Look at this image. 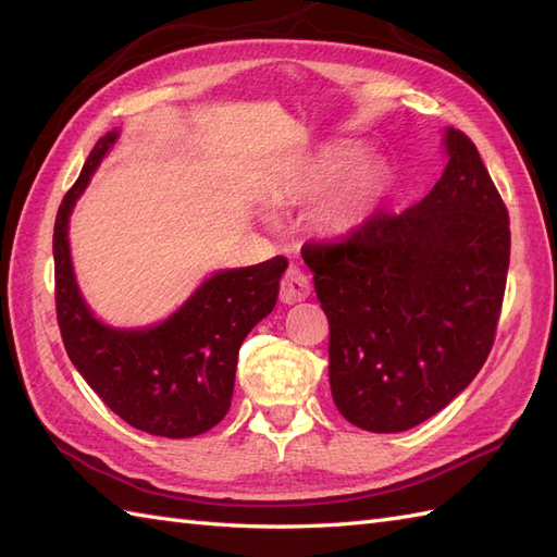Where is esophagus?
<instances>
[{
  "label": "esophagus",
  "mask_w": 557,
  "mask_h": 557,
  "mask_svg": "<svg viewBox=\"0 0 557 557\" xmlns=\"http://www.w3.org/2000/svg\"><path fill=\"white\" fill-rule=\"evenodd\" d=\"M310 296V280L304 273V270H298L296 265H292L287 273L282 277L280 284V298L284 304H298V301H306Z\"/></svg>",
  "instance_id": "1"
}]
</instances>
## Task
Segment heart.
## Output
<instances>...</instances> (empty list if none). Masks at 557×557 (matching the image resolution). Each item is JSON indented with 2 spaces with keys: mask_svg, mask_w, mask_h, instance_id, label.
<instances>
[{
  "mask_svg": "<svg viewBox=\"0 0 557 557\" xmlns=\"http://www.w3.org/2000/svg\"><path fill=\"white\" fill-rule=\"evenodd\" d=\"M360 160L362 148L355 146V143H332V146H324L318 152L308 154L301 164L294 166L287 176L280 178L270 188V202L296 205L306 202V199H315L334 188L339 178ZM386 169L381 164H364L351 171L341 182L330 202H326L324 225L330 231H346V227L364 219L379 202L383 188H386Z\"/></svg>",
  "mask_w": 557,
  "mask_h": 557,
  "instance_id": "1",
  "label": "heart"
}]
</instances>
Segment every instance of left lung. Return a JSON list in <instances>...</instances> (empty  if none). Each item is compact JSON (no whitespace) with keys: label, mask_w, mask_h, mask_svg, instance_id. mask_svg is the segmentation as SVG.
Masks as SVG:
<instances>
[{"label":"left lung","mask_w":557,"mask_h":557,"mask_svg":"<svg viewBox=\"0 0 557 557\" xmlns=\"http://www.w3.org/2000/svg\"><path fill=\"white\" fill-rule=\"evenodd\" d=\"M447 166L419 205L374 211L301 249L330 320L336 409L369 433L409 431L478 376L502 315L510 221L475 143L445 132Z\"/></svg>","instance_id":"1"}]
</instances>
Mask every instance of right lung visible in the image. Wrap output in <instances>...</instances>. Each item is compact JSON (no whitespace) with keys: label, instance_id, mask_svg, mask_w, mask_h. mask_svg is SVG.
<instances>
[{"label":"right lung","instance_id":"obj_1","mask_svg":"<svg viewBox=\"0 0 557 557\" xmlns=\"http://www.w3.org/2000/svg\"><path fill=\"white\" fill-rule=\"evenodd\" d=\"M117 132L96 143L53 225L55 318L77 372L120 419L160 437H195L231 409L242 341L277 304L287 259L219 270L169 320L112 330L84 304L73 273L67 221Z\"/></svg>","mask_w":557,"mask_h":557}]
</instances>
